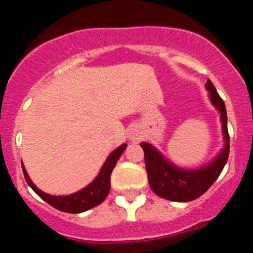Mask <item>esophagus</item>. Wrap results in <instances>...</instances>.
I'll list each match as a JSON object with an SVG mask.
<instances>
[{"mask_svg": "<svg viewBox=\"0 0 253 253\" xmlns=\"http://www.w3.org/2000/svg\"><path fill=\"white\" fill-rule=\"evenodd\" d=\"M139 138H140V135L138 134V131L132 130L130 132V139L131 140H134V142H136V140H139Z\"/></svg>", "mask_w": 253, "mask_h": 253, "instance_id": "1", "label": "esophagus"}]
</instances>
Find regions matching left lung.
Listing matches in <instances>:
<instances>
[{
  "label": "left lung",
  "instance_id": "left-lung-1",
  "mask_svg": "<svg viewBox=\"0 0 253 253\" xmlns=\"http://www.w3.org/2000/svg\"><path fill=\"white\" fill-rule=\"evenodd\" d=\"M210 93V101L220 113L224 148L208 166L200 169H181L167 160L154 146L140 143L144 151L147 174L151 189L155 194L174 202H189L201 197L219 177L227 163L230 154V136L227 131V113L223 99L218 94L215 86L210 80L205 84Z\"/></svg>",
  "mask_w": 253,
  "mask_h": 253
}]
</instances>
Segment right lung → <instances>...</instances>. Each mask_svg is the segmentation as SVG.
Listing matches in <instances>:
<instances>
[{"label":"right lung","instance_id":"add662e5","mask_svg":"<svg viewBox=\"0 0 253 253\" xmlns=\"http://www.w3.org/2000/svg\"><path fill=\"white\" fill-rule=\"evenodd\" d=\"M126 144H122L117 150L113 151L109 155V158L102 166V168H101V172H99L98 176L95 177L86 188L81 189L80 192L73 193V194H69V196H51V194L42 192L41 189H38L33 184V181L30 180L25 167L22 166V169H23V174H25V178L27 181V184L30 185V188L33 189L42 200H44L47 204H49L52 208L57 209V210H60V211L77 214V212H84L89 209L95 208L97 205L103 202V200L106 198L109 192H110L111 172H113L115 164L118 162V159L121 158L122 152L126 150Z\"/></svg>","mask_w":253,"mask_h":253}]
</instances>
